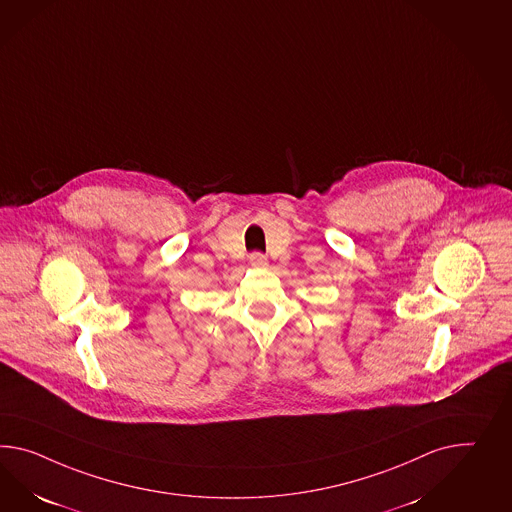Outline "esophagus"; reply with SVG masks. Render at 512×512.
<instances>
[{
	"label": "esophagus",
	"mask_w": 512,
	"mask_h": 512,
	"mask_svg": "<svg viewBox=\"0 0 512 512\" xmlns=\"http://www.w3.org/2000/svg\"><path fill=\"white\" fill-rule=\"evenodd\" d=\"M249 262L254 269H262V267L267 265V258H265L263 254H260V252H252L249 256Z\"/></svg>",
	"instance_id": "esophagus-1"
}]
</instances>
